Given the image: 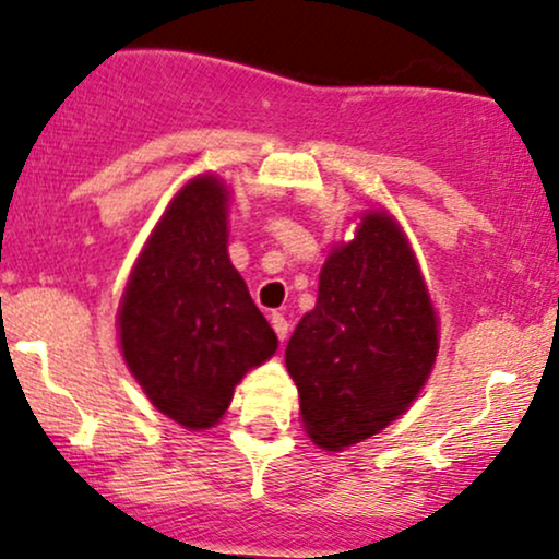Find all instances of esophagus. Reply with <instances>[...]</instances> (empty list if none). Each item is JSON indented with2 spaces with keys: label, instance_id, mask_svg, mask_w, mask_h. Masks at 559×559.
I'll return each instance as SVG.
<instances>
[{
  "label": "esophagus",
  "instance_id": "obj_1",
  "mask_svg": "<svg viewBox=\"0 0 559 559\" xmlns=\"http://www.w3.org/2000/svg\"><path fill=\"white\" fill-rule=\"evenodd\" d=\"M271 323H273V331L278 333L281 342H286V338H288V320L281 316V312H275V316L271 318Z\"/></svg>",
  "mask_w": 559,
  "mask_h": 559
}]
</instances>
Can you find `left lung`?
Masks as SVG:
<instances>
[{
  "label": "left lung",
  "mask_w": 559,
  "mask_h": 559,
  "mask_svg": "<svg viewBox=\"0 0 559 559\" xmlns=\"http://www.w3.org/2000/svg\"><path fill=\"white\" fill-rule=\"evenodd\" d=\"M436 312L407 236L383 210L331 249L316 310L286 344L305 431L320 449L357 444L396 420L431 376Z\"/></svg>",
  "instance_id": "1"
}]
</instances>
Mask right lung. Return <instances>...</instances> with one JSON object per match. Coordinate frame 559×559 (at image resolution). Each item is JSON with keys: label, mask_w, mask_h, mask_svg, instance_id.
<instances>
[{"label": "right lung", "mask_w": 559, "mask_h": 559, "mask_svg": "<svg viewBox=\"0 0 559 559\" xmlns=\"http://www.w3.org/2000/svg\"><path fill=\"white\" fill-rule=\"evenodd\" d=\"M228 197L197 176L173 197L128 278L118 310L123 360L163 415L215 426L236 383L278 349L228 258Z\"/></svg>", "instance_id": "right-lung-1"}]
</instances>
